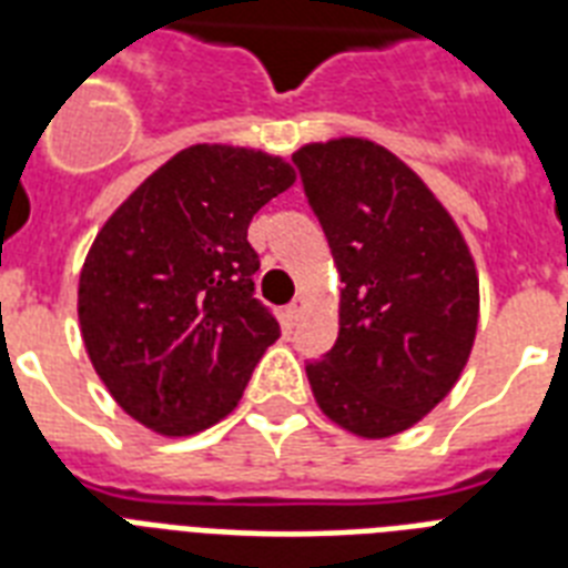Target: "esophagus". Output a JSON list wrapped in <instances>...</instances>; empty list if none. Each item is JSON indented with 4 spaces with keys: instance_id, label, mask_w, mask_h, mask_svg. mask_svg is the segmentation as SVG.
<instances>
[{
    "instance_id": "34e87169",
    "label": "esophagus",
    "mask_w": 568,
    "mask_h": 568,
    "mask_svg": "<svg viewBox=\"0 0 568 568\" xmlns=\"http://www.w3.org/2000/svg\"><path fill=\"white\" fill-rule=\"evenodd\" d=\"M303 297L301 294H297V297H294L292 303H288V306H285V318H288V324H297V321H301V312H303Z\"/></svg>"
}]
</instances>
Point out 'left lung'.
<instances>
[{
	"instance_id": "obj_1",
	"label": "left lung",
	"mask_w": 568,
	"mask_h": 568,
	"mask_svg": "<svg viewBox=\"0 0 568 568\" xmlns=\"http://www.w3.org/2000/svg\"><path fill=\"white\" fill-rule=\"evenodd\" d=\"M338 276V338L306 363L338 427L386 439L422 422L466 368L477 333L475 258L445 205L365 138L292 155Z\"/></svg>"
}]
</instances>
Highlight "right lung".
Returning <instances> with one entry per match:
<instances>
[{"label":"right lung","mask_w":568,"mask_h":568,"mask_svg":"<svg viewBox=\"0 0 568 568\" xmlns=\"http://www.w3.org/2000/svg\"><path fill=\"white\" fill-rule=\"evenodd\" d=\"M292 185L280 155L196 144L105 221L79 276V324L93 368L135 422L191 436L235 409L280 338L253 294L247 226Z\"/></svg>","instance_id":"add662e5"}]
</instances>
